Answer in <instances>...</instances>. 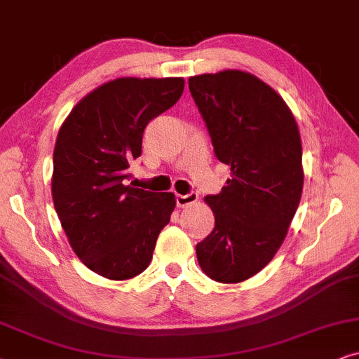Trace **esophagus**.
Masks as SVG:
<instances>
[{"label":"esophagus","instance_id":"obj_1","mask_svg":"<svg viewBox=\"0 0 359 359\" xmlns=\"http://www.w3.org/2000/svg\"><path fill=\"white\" fill-rule=\"evenodd\" d=\"M198 200L197 192H189L187 195H177V205L179 207H189V205H194Z\"/></svg>","mask_w":359,"mask_h":359}]
</instances>
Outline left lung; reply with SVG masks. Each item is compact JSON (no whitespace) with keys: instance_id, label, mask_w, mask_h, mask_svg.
<instances>
[{"instance_id":"8db88e82","label":"left lung","mask_w":359,"mask_h":359,"mask_svg":"<svg viewBox=\"0 0 359 359\" xmlns=\"http://www.w3.org/2000/svg\"><path fill=\"white\" fill-rule=\"evenodd\" d=\"M189 90L231 179L205 200L215 228L197 245L210 279L235 284L269 264L297 212L304 185L302 142L294 114L257 76L223 70L189 79Z\"/></svg>"}]
</instances>
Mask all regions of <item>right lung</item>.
I'll use <instances>...</instances> for the list:
<instances>
[{"label":"right lung","mask_w":359,"mask_h":359,"mask_svg":"<svg viewBox=\"0 0 359 359\" xmlns=\"http://www.w3.org/2000/svg\"><path fill=\"white\" fill-rule=\"evenodd\" d=\"M184 79H116L76 103L54 149L52 198L72 250L113 280L149 266L175 198L126 185L152 118L179 102Z\"/></svg>","instance_id":"add662e5"}]
</instances>
